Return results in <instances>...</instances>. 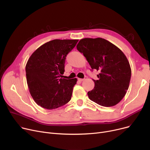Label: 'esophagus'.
<instances>
[{
    "instance_id": "1",
    "label": "esophagus",
    "mask_w": 150,
    "mask_h": 150,
    "mask_svg": "<svg viewBox=\"0 0 150 150\" xmlns=\"http://www.w3.org/2000/svg\"><path fill=\"white\" fill-rule=\"evenodd\" d=\"M84 80V79H82V78H78V81H80V82L83 81Z\"/></svg>"
}]
</instances>
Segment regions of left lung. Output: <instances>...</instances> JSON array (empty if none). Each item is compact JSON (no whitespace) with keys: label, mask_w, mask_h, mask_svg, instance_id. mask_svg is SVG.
I'll list each match as a JSON object with an SVG mask.
<instances>
[{"label":"left lung","mask_w":150,"mask_h":150,"mask_svg":"<svg viewBox=\"0 0 150 150\" xmlns=\"http://www.w3.org/2000/svg\"><path fill=\"white\" fill-rule=\"evenodd\" d=\"M92 69L100 72L95 86L88 92L89 98L105 107L116 105L128 89L131 76L129 62L123 52L101 38H83L76 45Z\"/></svg>","instance_id":"obj_1"}]
</instances>
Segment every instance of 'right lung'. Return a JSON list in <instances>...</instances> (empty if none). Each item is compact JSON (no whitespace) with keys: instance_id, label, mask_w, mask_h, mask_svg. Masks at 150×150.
Listing matches in <instances>:
<instances>
[{"instance_id":"right-lung-1","label":"right lung","mask_w":150,"mask_h":150,"mask_svg":"<svg viewBox=\"0 0 150 150\" xmlns=\"http://www.w3.org/2000/svg\"><path fill=\"white\" fill-rule=\"evenodd\" d=\"M78 39H54L38 48L25 66L29 92L36 103L47 109H54L67 103L72 97L77 79H64L67 54Z\"/></svg>"}]
</instances>
